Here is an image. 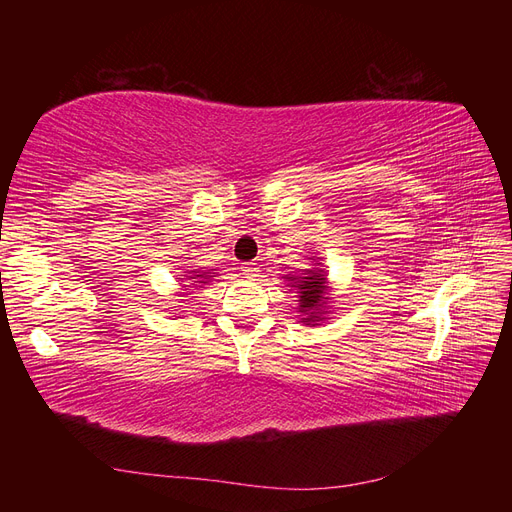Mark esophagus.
Masks as SVG:
<instances>
[{
	"label": "esophagus",
	"mask_w": 512,
	"mask_h": 512,
	"mask_svg": "<svg viewBox=\"0 0 512 512\" xmlns=\"http://www.w3.org/2000/svg\"><path fill=\"white\" fill-rule=\"evenodd\" d=\"M258 262H243L241 265V271L245 277H256L258 275Z\"/></svg>",
	"instance_id": "34e87169"
}]
</instances>
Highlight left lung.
Segmentation results:
<instances>
[{
  "instance_id": "obj_1",
  "label": "left lung",
  "mask_w": 512,
  "mask_h": 512,
  "mask_svg": "<svg viewBox=\"0 0 512 512\" xmlns=\"http://www.w3.org/2000/svg\"><path fill=\"white\" fill-rule=\"evenodd\" d=\"M324 284V275H320V273H309V275H305V277H301V280H297V284H294V288H299V297H301V309L303 312H311V309L314 308L315 312L312 313V316L309 318H305V322H316L314 318H318L316 314H318V309L316 307H322V286Z\"/></svg>"
}]
</instances>
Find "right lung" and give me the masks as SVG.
<instances>
[{
  "label": "right lung",
  "mask_w": 512,
  "mask_h": 512,
  "mask_svg": "<svg viewBox=\"0 0 512 512\" xmlns=\"http://www.w3.org/2000/svg\"><path fill=\"white\" fill-rule=\"evenodd\" d=\"M192 273H196V271H192ZM192 280H207V275H205V273H203V275H194ZM198 284H205V282H198Z\"/></svg>",
  "instance_id": "obj_1"
}]
</instances>
